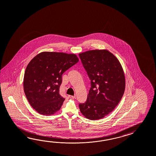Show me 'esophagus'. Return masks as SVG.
Wrapping results in <instances>:
<instances>
[{
    "instance_id": "1",
    "label": "esophagus",
    "mask_w": 156,
    "mask_h": 156,
    "mask_svg": "<svg viewBox=\"0 0 156 156\" xmlns=\"http://www.w3.org/2000/svg\"><path fill=\"white\" fill-rule=\"evenodd\" d=\"M69 98L70 99H76V96H72V95H69Z\"/></svg>"
}]
</instances>
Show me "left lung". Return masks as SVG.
I'll return each mask as SVG.
<instances>
[{"label": "left lung", "mask_w": 156, "mask_h": 156, "mask_svg": "<svg viewBox=\"0 0 156 156\" xmlns=\"http://www.w3.org/2000/svg\"><path fill=\"white\" fill-rule=\"evenodd\" d=\"M91 80V88L80 112L91 120L103 118L121 101L125 89V78L118 59L107 50H91L79 54Z\"/></svg>", "instance_id": "8db88e82"}]
</instances>
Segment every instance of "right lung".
I'll list each match as a JSON object with an SVG mask.
<instances>
[{"mask_svg": "<svg viewBox=\"0 0 156 156\" xmlns=\"http://www.w3.org/2000/svg\"><path fill=\"white\" fill-rule=\"evenodd\" d=\"M78 60L74 54L44 52L27 65L23 89L29 103L38 113L49 115L60 109L65 100L59 92L62 75Z\"/></svg>", "mask_w": 156, "mask_h": 156, "instance_id": "obj_1", "label": "right lung"}]
</instances>
